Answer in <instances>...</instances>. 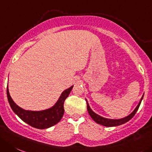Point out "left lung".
<instances>
[{
  "instance_id": "1",
  "label": "left lung",
  "mask_w": 152,
  "mask_h": 152,
  "mask_svg": "<svg viewBox=\"0 0 152 152\" xmlns=\"http://www.w3.org/2000/svg\"><path fill=\"white\" fill-rule=\"evenodd\" d=\"M142 97L141 98L140 103H139V104L137 105V106L136 107L135 110H134V112H133V113H132L130 115H129L128 116L124 118L117 119V120H116V119H109V118H105L101 117V116L98 115H97L95 113H94V112L92 111L91 109L90 106H89L87 100H86V102H87L88 112L89 115H90L91 117L92 118V119H93L94 121H95V122H97V124H101V125L105 126V127H115V126L121 125V124H124V123L127 122L128 121H130V119H131L135 115V114L137 113V110H138L139 107H140V103H141L142 100Z\"/></svg>"
}]
</instances>
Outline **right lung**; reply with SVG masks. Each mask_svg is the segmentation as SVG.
I'll return each instance as SVG.
<instances>
[{"label":"right lung","mask_w":152,"mask_h":152,"mask_svg":"<svg viewBox=\"0 0 152 152\" xmlns=\"http://www.w3.org/2000/svg\"><path fill=\"white\" fill-rule=\"evenodd\" d=\"M73 86H71L68 89H66L61 94L60 98L58 100L55 106L49 110H43V111H28L20 108L17 106L10 95L8 86L7 88V94L10 105L12 111L28 124L31 127L37 129H46L55 125L57 123L61 121L63 117L64 109V103L66 97L69 96Z\"/></svg>","instance_id":"right-lung-1"}]
</instances>
